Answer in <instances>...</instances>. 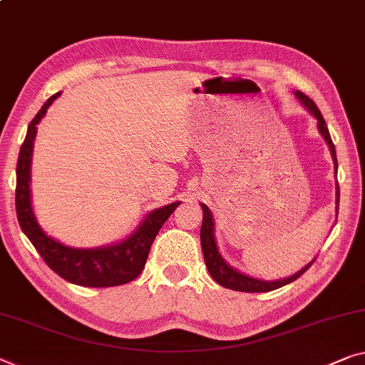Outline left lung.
<instances>
[{
	"instance_id": "1",
	"label": "left lung",
	"mask_w": 365,
	"mask_h": 365,
	"mask_svg": "<svg viewBox=\"0 0 365 365\" xmlns=\"http://www.w3.org/2000/svg\"><path fill=\"white\" fill-rule=\"evenodd\" d=\"M295 96L300 99V103L305 106L312 115H315V119L318 122V130L322 133L323 138L327 140L329 151H331L333 161H334V173L338 171V160H336V150H334V143L331 140V135H329V130L327 127V122H324L322 112L317 108V104L307 96V94L295 91ZM338 204H339V186L336 182V214H338ZM202 212H204V217H202V228H200V245H202V253H204V259H205V266L209 269V274L212 279L215 280L217 284L223 285V287L232 289V290H238V292H271V290H276L279 287H284L294 280L299 279L302 274H304L308 267L313 264V259L310 264L305 266L302 271H299L294 276H290L287 279L282 280H261V279H255L250 276H245L237 269H233L230 264H227L225 259L218 253L217 248V241L214 237V217H212L209 207L205 204H200Z\"/></svg>"
}]
</instances>
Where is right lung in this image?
Returning a JSON list of instances; mask_svg holds the SVG:
<instances>
[{
	"mask_svg": "<svg viewBox=\"0 0 365 365\" xmlns=\"http://www.w3.org/2000/svg\"><path fill=\"white\" fill-rule=\"evenodd\" d=\"M58 96L60 93L50 96L34 117L19 151L18 166H16V214L19 225L47 266L68 282L83 287H114V285L132 282L143 271L151 243L160 228L181 202H173L150 212L130 237L104 248H70L47 237L38 227L31 205V161L34 138L37 133L36 125L46 115L48 106Z\"/></svg>",
	"mask_w": 365,
	"mask_h": 365,
	"instance_id": "right-lung-1",
	"label": "right lung"
}]
</instances>
